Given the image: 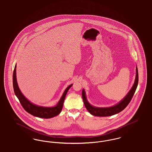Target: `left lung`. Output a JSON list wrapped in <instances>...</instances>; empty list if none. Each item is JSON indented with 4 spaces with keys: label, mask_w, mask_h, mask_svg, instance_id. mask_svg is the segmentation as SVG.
I'll list each match as a JSON object with an SVG mask.
<instances>
[{
    "label": "left lung",
    "mask_w": 152,
    "mask_h": 152,
    "mask_svg": "<svg viewBox=\"0 0 152 152\" xmlns=\"http://www.w3.org/2000/svg\"><path fill=\"white\" fill-rule=\"evenodd\" d=\"M138 83V74L137 67H136V76L134 83L130 89L128 94L125 97L123 100L120 101L116 105L109 107V108H96L92 106L87 100L85 91L83 89L82 91V97L84 105L88 111L92 115L99 117H106L114 115L120 112H121L125 108L130 102L133 95L135 93L136 88L137 87Z\"/></svg>",
    "instance_id": "left-lung-1"
}]
</instances>
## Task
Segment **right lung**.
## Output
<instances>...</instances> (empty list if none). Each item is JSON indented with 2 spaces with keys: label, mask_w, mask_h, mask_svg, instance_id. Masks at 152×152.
<instances>
[{
  "label": "right lung",
  "mask_w": 152,
  "mask_h": 152,
  "mask_svg": "<svg viewBox=\"0 0 152 152\" xmlns=\"http://www.w3.org/2000/svg\"><path fill=\"white\" fill-rule=\"evenodd\" d=\"M16 67L15 66L14 73H13V87L14 90L15 94L19 99L22 107L26 111H27L29 114L36 116L40 118H50L58 115L61 111L64 101L65 100L66 94H67L69 89L72 86V84L70 85L67 87L61 96L60 101H58L56 106L54 107H43L37 106L32 104L30 101H28L22 94L21 91H20L17 81H16Z\"/></svg>",
  "instance_id": "obj_1"
}]
</instances>
